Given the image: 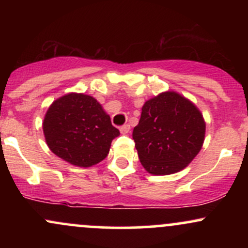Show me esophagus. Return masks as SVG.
<instances>
[{"label": "esophagus", "mask_w": 248, "mask_h": 248, "mask_svg": "<svg viewBox=\"0 0 248 248\" xmlns=\"http://www.w3.org/2000/svg\"><path fill=\"white\" fill-rule=\"evenodd\" d=\"M129 130H130V126H129V124H124V126L120 127V132H121V134H128V133H129Z\"/></svg>", "instance_id": "34e87169"}]
</instances>
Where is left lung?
Instances as JSON below:
<instances>
[{
  "instance_id": "obj_1",
  "label": "left lung",
  "mask_w": 248,
  "mask_h": 248,
  "mask_svg": "<svg viewBox=\"0 0 248 248\" xmlns=\"http://www.w3.org/2000/svg\"><path fill=\"white\" fill-rule=\"evenodd\" d=\"M205 128L197 106L175 91L149 99L133 130L141 164L152 175L181 171L201 152Z\"/></svg>"
}]
</instances>
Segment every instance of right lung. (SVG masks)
<instances>
[{
    "instance_id": "right-lung-1",
    "label": "right lung",
    "mask_w": 248,
    "mask_h": 248,
    "mask_svg": "<svg viewBox=\"0 0 248 248\" xmlns=\"http://www.w3.org/2000/svg\"><path fill=\"white\" fill-rule=\"evenodd\" d=\"M47 147L77 167L88 168L106 158L113 139L120 135L96 99L69 93L55 100L43 121Z\"/></svg>"
}]
</instances>
